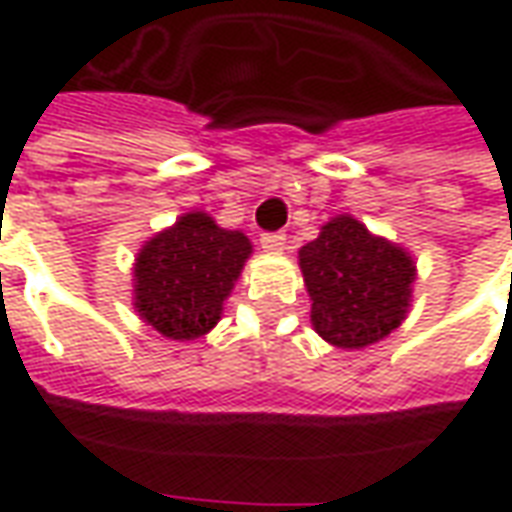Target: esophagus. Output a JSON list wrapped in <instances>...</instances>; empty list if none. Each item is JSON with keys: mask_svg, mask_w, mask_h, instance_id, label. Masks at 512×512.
<instances>
[{"mask_svg": "<svg viewBox=\"0 0 512 512\" xmlns=\"http://www.w3.org/2000/svg\"><path fill=\"white\" fill-rule=\"evenodd\" d=\"M260 246H263V252H268V255H282V252H285V235L282 233L260 235Z\"/></svg>", "mask_w": 512, "mask_h": 512, "instance_id": "1", "label": "esophagus"}]
</instances>
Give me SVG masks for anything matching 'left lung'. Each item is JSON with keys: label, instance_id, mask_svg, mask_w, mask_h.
<instances>
[{"label": "left lung", "instance_id": "obj_1", "mask_svg": "<svg viewBox=\"0 0 512 512\" xmlns=\"http://www.w3.org/2000/svg\"><path fill=\"white\" fill-rule=\"evenodd\" d=\"M312 329L343 351L384 340L406 321L417 263L408 249L367 230L351 213H337L315 241L299 249Z\"/></svg>", "mask_w": 512, "mask_h": 512}]
</instances>
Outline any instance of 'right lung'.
Segmentation results:
<instances>
[{
	"label": "right lung",
	"mask_w": 512,
	"mask_h": 512,
	"mask_svg": "<svg viewBox=\"0 0 512 512\" xmlns=\"http://www.w3.org/2000/svg\"><path fill=\"white\" fill-rule=\"evenodd\" d=\"M249 257L241 230H224L205 211L183 213L136 252L134 310L167 340H200L222 318Z\"/></svg>",
	"instance_id": "right-lung-1"
}]
</instances>
